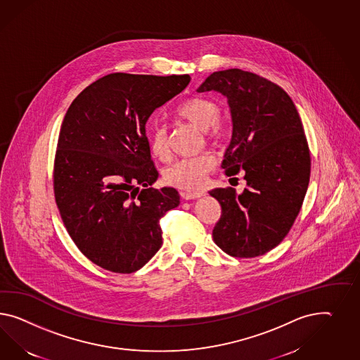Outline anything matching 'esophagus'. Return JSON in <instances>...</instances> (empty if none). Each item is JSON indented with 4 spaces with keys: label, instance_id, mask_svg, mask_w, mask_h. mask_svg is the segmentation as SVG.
I'll use <instances>...</instances> for the list:
<instances>
[{
    "label": "esophagus",
    "instance_id": "esophagus-1",
    "mask_svg": "<svg viewBox=\"0 0 360 360\" xmlns=\"http://www.w3.org/2000/svg\"><path fill=\"white\" fill-rule=\"evenodd\" d=\"M205 195V193H184L181 194L182 199L185 200H191V199H198V198H202Z\"/></svg>",
    "mask_w": 360,
    "mask_h": 360
}]
</instances>
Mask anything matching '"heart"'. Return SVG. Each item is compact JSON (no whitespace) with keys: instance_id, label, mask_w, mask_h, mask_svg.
Returning <instances> with one entry per match:
<instances>
[{"instance_id":"b5f03b06","label":"heart","mask_w":360,"mask_h":360,"mask_svg":"<svg viewBox=\"0 0 360 360\" xmlns=\"http://www.w3.org/2000/svg\"><path fill=\"white\" fill-rule=\"evenodd\" d=\"M176 115L191 123L200 131H205L210 137L220 135V126L217 123L220 117V106L207 98H190L176 108ZM149 148L152 155L166 160L169 157V140L167 128L164 124H155L149 135ZM216 160L211 153H202L176 160L165 167L164 179L169 185L184 188L196 190L205 182V175L214 169Z\"/></svg>"}]
</instances>
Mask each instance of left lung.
<instances>
[{"instance_id": "8db88e82", "label": "left lung", "mask_w": 360, "mask_h": 360, "mask_svg": "<svg viewBox=\"0 0 360 360\" xmlns=\"http://www.w3.org/2000/svg\"><path fill=\"white\" fill-rule=\"evenodd\" d=\"M228 99L232 139L221 167L228 176L245 172L246 187L214 188L221 205L214 241L237 258L270 252L290 232L311 176V155L302 119L290 96L271 81L228 69L214 72L196 89Z\"/></svg>"}]
</instances>
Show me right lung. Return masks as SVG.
I'll list each match as a JSON object with an SVG mask.
<instances>
[{
  "label": "right lung",
  "instance_id": "obj_1",
  "mask_svg": "<svg viewBox=\"0 0 360 360\" xmlns=\"http://www.w3.org/2000/svg\"><path fill=\"white\" fill-rule=\"evenodd\" d=\"M190 79L112 73L84 89L64 117L53 170L56 205L81 253L105 270L137 271L162 245L158 221L179 205V195L173 187H150L158 172L146 126Z\"/></svg>",
  "mask_w": 360,
  "mask_h": 360
}]
</instances>
